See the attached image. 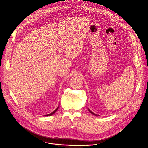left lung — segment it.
Listing matches in <instances>:
<instances>
[{
    "label": "left lung",
    "instance_id": "left-lung-1",
    "mask_svg": "<svg viewBox=\"0 0 148 148\" xmlns=\"http://www.w3.org/2000/svg\"><path fill=\"white\" fill-rule=\"evenodd\" d=\"M88 110L89 111H90V112H91V113H92L93 115H97V114H95L94 112H92V111H91V110H90L89 108H88Z\"/></svg>",
    "mask_w": 148,
    "mask_h": 148
}]
</instances>
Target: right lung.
<instances>
[{
	"instance_id": "obj_1",
	"label": "right lung",
	"mask_w": 148,
	"mask_h": 148,
	"mask_svg": "<svg viewBox=\"0 0 148 148\" xmlns=\"http://www.w3.org/2000/svg\"><path fill=\"white\" fill-rule=\"evenodd\" d=\"M58 108H59V107H57V108H56L55 110H54V111H53L52 112H51V113H50V114H48V115H45V116H50V115H53V114H54V113H55V112H56V111L58 110Z\"/></svg>"
}]
</instances>
